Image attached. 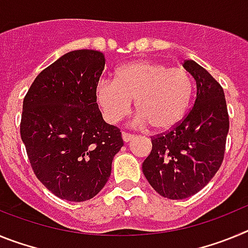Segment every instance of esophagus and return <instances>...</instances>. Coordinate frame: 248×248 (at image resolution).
Segmentation results:
<instances>
[{"label": "esophagus", "instance_id": "1", "mask_svg": "<svg viewBox=\"0 0 248 248\" xmlns=\"http://www.w3.org/2000/svg\"><path fill=\"white\" fill-rule=\"evenodd\" d=\"M122 138L123 140H124V143H129V141H131V140L134 139V135L128 134V133H123Z\"/></svg>", "mask_w": 248, "mask_h": 248}]
</instances>
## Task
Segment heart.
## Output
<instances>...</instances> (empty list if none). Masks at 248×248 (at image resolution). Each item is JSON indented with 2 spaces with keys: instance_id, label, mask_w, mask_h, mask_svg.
I'll use <instances>...</instances> for the list:
<instances>
[{
  "instance_id": "1",
  "label": "heart",
  "mask_w": 248,
  "mask_h": 248,
  "mask_svg": "<svg viewBox=\"0 0 248 248\" xmlns=\"http://www.w3.org/2000/svg\"><path fill=\"white\" fill-rule=\"evenodd\" d=\"M94 95L110 124L125 117L135 100L138 122L165 133L176 128L189 111L194 80L183 68L140 59L118 68L114 79L98 80Z\"/></svg>"
}]
</instances>
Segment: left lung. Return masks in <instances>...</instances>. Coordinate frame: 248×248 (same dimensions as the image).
I'll return each mask as SVG.
<instances>
[{
  "mask_svg": "<svg viewBox=\"0 0 248 248\" xmlns=\"http://www.w3.org/2000/svg\"><path fill=\"white\" fill-rule=\"evenodd\" d=\"M183 65L196 82L194 107L176 128L151 139L143 163L151 187L170 200L190 198L210 183L222 163L229 133L222 87L194 61Z\"/></svg>",
  "mask_w": 248,
  "mask_h": 248,
  "instance_id": "left-lung-1",
  "label": "left lung"
}]
</instances>
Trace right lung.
I'll use <instances>...</instances> for the list:
<instances>
[{"label":"right lung","mask_w":248,"mask_h":248,"mask_svg":"<svg viewBox=\"0 0 248 248\" xmlns=\"http://www.w3.org/2000/svg\"><path fill=\"white\" fill-rule=\"evenodd\" d=\"M104 65L99 50L68 52L36 77L23 100L21 138L31 166L63 200L94 198L124 145L119 129L104 122L94 95Z\"/></svg>","instance_id":"obj_1"}]
</instances>
